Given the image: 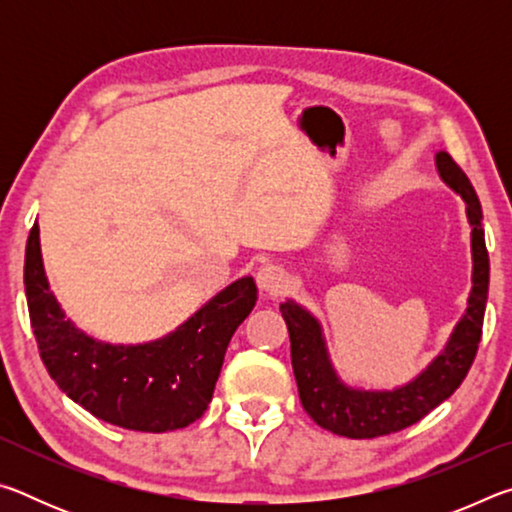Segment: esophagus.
Wrapping results in <instances>:
<instances>
[{"instance_id":"1","label":"esophagus","mask_w":512,"mask_h":512,"mask_svg":"<svg viewBox=\"0 0 512 512\" xmlns=\"http://www.w3.org/2000/svg\"><path fill=\"white\" fill-rule=\"evenodd\" d=\"M287 282H289V275L284 271L282 266L277 264H264L259 266L257 271V287L266 291V293H282L287 289Z\"/></svg>"}]
</instances>
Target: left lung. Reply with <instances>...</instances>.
I'll return each mask as SVG.
<instances>
[{
    "label": "left lung",
    "mask_w": 512,
    "mask_h": 512,
    "mask_svg": "<svg viewBox=\"0 0 512 512\" xmlns=\"http://www.w3.org/2000/svg\"><path fill=\"white\" fill-rule=\"evenodd\" d=\"M436 167L443 183L465 201L467 221L472 225V291L465 314L456 323L443 352L418 377L393 391H363L343 384L329 361L323 327L318 320L293 300L280 305L284 323L289 327L291 366L298 381L302 409L318 427L336 436L377 438L411 427L461 386L479 350L490 282L481 203L463 169L447 151L436 153Z\"/></svg>",
    "instance_id": "left-lung-1"
}]
</instances>
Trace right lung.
Instances as JSON below:
<instances>
[{
	"label": "right lung",
	"instance_id": "1",
	"mask_svg": "<svg viewBox=\"0 0 512 512\" xmlns=\"http://www.w3.org/2000/svg\"><path fill=\"white\" fill-rule=\"evenodd\" d=\"M24 289L40 359L60 391L94 418L149 433L183 429L201 418L232 334L257 302L255 280L248 275L158 341H97L65 316L49 289L38 221L27 241Z\"/></svg>",
	"mask_w": 512,
	"mask_h": 512
}]
</instances>
